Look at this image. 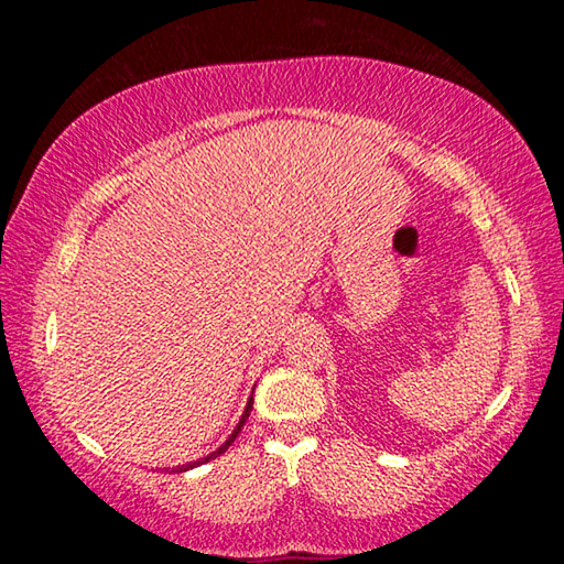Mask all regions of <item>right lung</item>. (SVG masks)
<instances>
[{
    "instance_id": "1",
    "label": "right lung",
    "mask_w": 564,
    "mask_h": 564,
    "mask_svg": "<svg viewBox=\"0 0 564 564\" xmlns=\"http://www.w3.org/2000/svg\"><path fill=\"white\" fill-rule=\"evenodd\" d=\"M251 408H253V395L248 398V403H246V408H243V413H241V420H238V425L234 427V433L228 435V441L218 447V451H214V453H208L206 457H198V460H194V463H186V465H178V467H171V473H186V470H191V467H196V465H202V463H208V460H214V457H218L221 453H226L228 451V445H231L234 441H236V435L241 433V427H243V423H246V417L251 415Z\"/></svg>"
}]
</instances>
